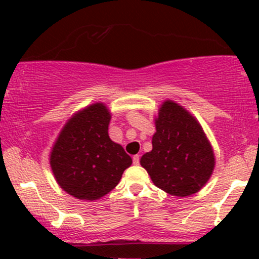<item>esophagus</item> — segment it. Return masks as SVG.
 <instances>
[{
	"label": "esophagus",
	"mask_w": 259,
	"mask_h": 259,
	"mask_svg": "<svg viewBox=\"0 0 259 259\" xmlns=\"http://www.w3.org/2000/svg\"><path fill=\"white\" fill-rule=\"evenodd\" d=\"M133 163L135 165H139L140 164V156H139V154H135V156L133 157Z\"/></svg>",
	"instance_id": "34e87169"
}]
</instances>
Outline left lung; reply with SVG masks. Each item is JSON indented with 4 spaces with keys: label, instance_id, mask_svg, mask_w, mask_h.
I'll return each instance as SVG.
<instances>
[{
    "label": "left lung",
    "instance_id": "left-lung-1",
    "mask_svg": "<svg viewBox=\"0 0 259 259\" xmlns=\"http://www.w3.org/2000/svg\"><path fill=\"white\" fill-rule=\"evenodd\" d=\"M152 151L140 159L153 184L169 195L185 197L206 185L214 169L213 148L201 124L174 101L162 103L154 119Z\"/></svg>",
    "mask_w": 259,
    "mask_h": 259
}]
</instances>
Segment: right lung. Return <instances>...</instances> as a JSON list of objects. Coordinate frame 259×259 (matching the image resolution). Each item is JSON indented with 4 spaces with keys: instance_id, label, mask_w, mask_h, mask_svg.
Instances as JSON below:
<instances>
[{
    "instance_id": "right-lung-1",
    "label": "right lung",
    "mask_w": 259,
    "mask_h": 259,
    "mask_svg": "<svg viewBox=\"0 0 259 259\" xmlns=\"http://www.w3.org/2000/svg\"><path fill=\"white\" fill-rule=\"evenodd\" d=\"M111 113L94 103L65 123L53 145L50 164L58 185L79 200H99L118 185L132 157L109 139Z\"/></svg>"
}]
</instances>
